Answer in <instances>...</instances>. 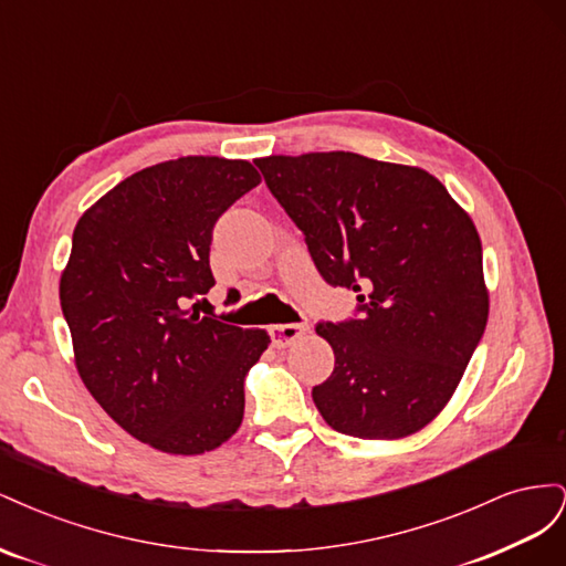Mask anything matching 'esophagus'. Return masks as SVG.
I'll return each instance as SVG.
<instances>
[{
  "instance_id": "obj_1",
  "label": "esophagus",
  "mask_w": 566,
  "mask_h": 566,
  "mask_svg": "<svg viewBox=\"0 0 566 566\" xmlns=\"http://www.w3.org/2000/svg\"><path fill=\"white\" fill-rule=\"evenodd\" d=\"M306 331H310V325L306 323H279V325H271V339L276 347H287L293 345L295 339H300Z\"/></svg>"
}]
</instances>
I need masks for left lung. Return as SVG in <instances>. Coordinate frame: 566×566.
I'll return each instance as SVG.
<instances>
[{
	"mask_svg": "<svg viewBox=\"0 0 566 566\" xmlns=\"http://www.w3.org/2000/svg\"><path fill=\"white\" fill-rule=\"evenodd\" d=\"M356 316L316 325L335 352L312 389L333 430L401 439L449 403L484 335L489 293L470 214L420 167L331 150L254 160Z\"/></svg>",
	"mask_w": 566,
	"mask_h": 566,
	"instance_id": "1",
	"label": "left lung"
}]
</instances>
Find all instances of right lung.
Masks as SVG:
<instances>
[{
    "label": "right lung",
    "mask_w": 566,
    "mask_h": 566,
    "mask_svg": "<svg viewBox=\"0 0 566 566\" xmlns=\"http://www.w3.org/2000/svg\"><path fill=\"white\" fill-rule=\"evenodd\" d=\"M260 181L248 160H167L119 181L75 227L61 310L77 373L125 432L163 453L212 451L243 422L266 331L184 306L214 285L217 219Z\"/></svg>",
    "instance_id": "right-lung-1"
}]
</instances>
